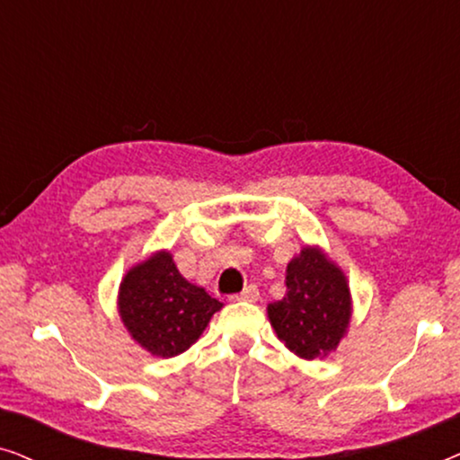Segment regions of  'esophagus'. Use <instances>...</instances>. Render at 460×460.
Segmentation results:
<instances>
[{
  "instance_id": "34e87169",
  "label": "esophagus",
  "mask_w": 460,
  "mask_h": 460,
  "mask_svg": "<svg viewBox=\"0 0 460 460\" xmlns=\"http://www.w3.org/2000/svg\"><path fill=\"white\" fill-rule=\"evenodd\" d=\"M257 299H260V291H257L255 285H249L244 291H241L238 295H232V301H249V304H253Z\"/></svg>"
}]
</instances>
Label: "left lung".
I'll return each instance as SVG.
<instances>
[{
  "mask_svg": "<svg viewBox=\"0 0 460 460\" xmlns=\"http://www.w3.org/2000/svg\"><path fill=\"white\" fill-rule=\"evenodd\" d=\"M287 295L268 305L276 337L304 360L329 356L348 335V276L318 244H305L287 266Z\"/></svg>",
  "mask_w": 460,
  "mask_h": 460,
  "instance_id": "obj_1",
  "label": "left lung"
}]
</instances>
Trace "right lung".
I'll return each instance as SVG.
<instances>
[{
  "label": "right lung",
  "instance_id": "1",
  "mask_svg": "<svg viewBox=\"0 0 460 460\" xmlns=\"http://www.w3.org/2000/svg\"><path fill=\"white\" fill-rule=\"evenodd\" d=\"M222 307V301L180 274L167 249L131 266L117 295L123 326L142 349L156 358L184 354Z\"/></svg>",
  "mask_w": 460,
  "mask_h": 460
}]
</instances>
